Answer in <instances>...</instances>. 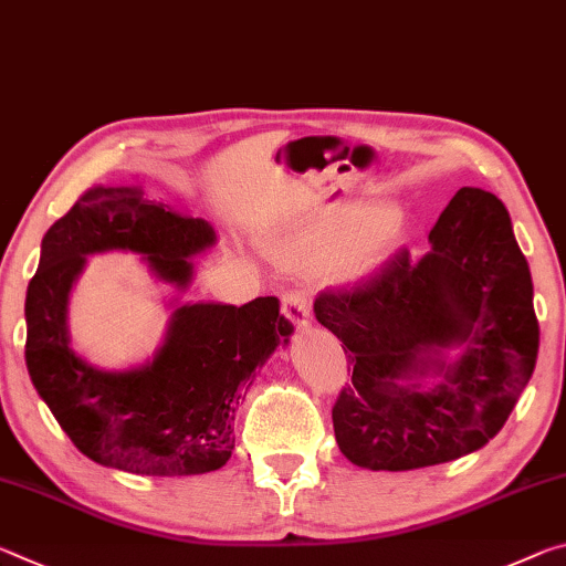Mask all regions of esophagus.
<instances>
[{
    "instance_id": "34e87169",
    "label": "esophagus",
    "mask_w": 566,
    "mask_h": 566,
    "mask_svg": "<svg viewBox=\"0 0 566 566\" xmlns=\"http://www.w3.org/2000/svg\"><path fill=\"white\" fill-rule=\"evenodd\" d=\"M283 316L291 321L293 328H305L311 321V305L305 293L301 291H291L283 295Z\"/></svg>"
}]
</instances>
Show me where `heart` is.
I'll use <instances>...</instances> for the list:
<instances>
[{"mask_svg": "<svg viewBox=\"0 0 566 566\" xmlns=\"http://www.w3.org/2000/svg\"><path fill=\"white\" fill-rule=\"evenodd\" d=\"M401 240V222L394 208L338 202L311 218L289 220L268 235V250L277 261L318 271L344 255L348 271H366Z\"/></svg>", "mask_w": 566, "mask_h": 566, "instance_id": "b5f03b06", "label": "heart"}]
</instances>
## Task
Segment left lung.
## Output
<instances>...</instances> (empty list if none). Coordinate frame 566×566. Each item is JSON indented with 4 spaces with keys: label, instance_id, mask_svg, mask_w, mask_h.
I'll return each mask as SVG.
<instances>
[{
    "label": "left lung",
    "instance_id": "8db88e82",
    "mask_svg": "<svg viewBox=\"0 0 566 566\" xmlns=\"http://www.w3.org/2000/svg\"><path fill=\"white\" fill-rule=\"evenodd\" d=\"M350 291H323L321 326L350 350L354 376L333 406L344 457L409 471L494 439L530 384L539 350L530 263L504 202L461 188L429 233Z\"/></svg>",
    "mask_w": 566,
    "mask_h": 566
}]
</instances>
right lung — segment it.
<instances>
[{"instance_id": "right-lung-1", "label": "right lung", "mask_w": 566, "mask_h": 566, "mask_svg": "<svg viewBox=\"0 0 566 566\" xmlns=\"http://www.w3.org/2000/svg\"><path fill=\"white\" fill-rule=\"evenodd\" d=\"M208 220L145 198L143 188H92L42 238L27 289V370L62 431L95 464L147 476H192L226 467L235 411L255 368L289 346L293 326L273 295L245 305L180 303L192 255L216 245ZM135 252L176 289L161 348L145 365L105 371L69 338L71 285L87 254Z\"/></svg>"}]
</instances>
